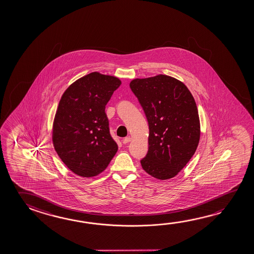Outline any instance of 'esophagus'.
Listing matches in <instances>:
<instances>
[{
	"instance_id": "esophagus-1",
	"label": "esophagus",
	"mask_w": 254,
	"mask_h": 254,
	"mask_svg": "<svg viewBox=\"0 0 254 254\" xmlns=\"http://www.w3.org/2000/svg\"><path fill=\"white\" fill-rule=\"evenodd\" d=\"M131 141V138L129 137V136H127V137H125L124 139H123V143L124 144H127V143H128L129 141Z\"/></svg>"
}]
</instances>
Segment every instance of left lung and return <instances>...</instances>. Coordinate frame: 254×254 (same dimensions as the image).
<instances>
[{"label":"left lung","instance_id":"1","mask_svg":"<svg viewBox=\"0 0 254 254\" xmlns=\"http://www.w3.org/2000/svg\"><path fill=\"white\" fill-rule=\"evenodd\" d=\"M130 88L149 123V150L141 167L156 179H171L187 165L198 146L200 121L195 99L182 81L167 75L133 79Z\"/></svg>","mask_w":254,"mask_h":254}]
</instances>
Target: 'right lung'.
I'll return each instance as SVG.
<instances>
[{"label": "right lung", "mask_w": 254, "mask_h": 254, "mask_svg": "<svg viewBox=\"0 0 254 254\" xmlns=\"http://www.w3.org/2000/svg\"><path fill=\"white\" fill-rule=\"evenodd\" d=\"M114 76L94 71L69 86L55 115L52 141L64 164L81 177L104 172L118 150L105 105L121 86Z\"/></svg>", "instance_id": "obj_1"}]
</instances>
